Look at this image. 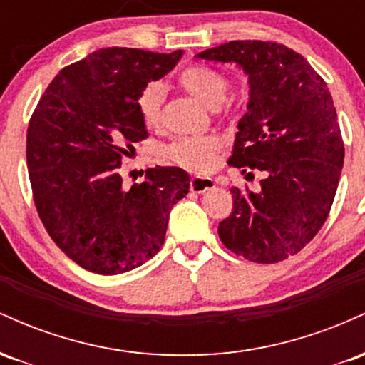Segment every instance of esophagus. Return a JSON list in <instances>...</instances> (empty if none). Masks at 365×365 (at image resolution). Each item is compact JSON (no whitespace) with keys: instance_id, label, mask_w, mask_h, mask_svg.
I'll use <instances>...</instances> for the list:
<instances>
[{"instance_id":"obj_1","label":"esophagus","mask_w":365,"mask_h":365,"mask_svg":"<svg viewBox=\"0 0 365 365\" xmlns=\"http://www.w3.org/2000/svg\"><path fill=\"white\" fill-rule=\"evenodd\" d=\"M216 183L212 182V178H206V177H194L190 180V190L195 192V194H202V192L211 190L215 188Z\"/></svg>"}]
</instances>
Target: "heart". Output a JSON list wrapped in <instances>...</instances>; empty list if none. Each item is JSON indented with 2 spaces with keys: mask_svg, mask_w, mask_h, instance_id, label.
Instances as JSON below:
<instances>
[{
  "mask_svg": "<svg viewBox=\"0 0 365 365\" xmlns=\"http://www.w3.org/2000/svg\"><path fill=\"white\" fill-rule=\"evenodd\" d=\"M177 83L209 110L220 108L228 92V81L225 75L204 65H190L183 68L177 77ZM163 103L165 89L161 83L149 82L142 87L135 99V106L142 123L148 128L154 130L161 125ZM220 153L221 142L216 137H182L166 148V158L171 163L194 173L211 170Z\"/></svg>",
  "mask_w": 365,
  "mask_h": 365,
  "instance_id": "obj_1",
  "label": "heart"
}]
</instances>
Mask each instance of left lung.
I'll list each match as a JSON object with an SVG mask.
<instances>
[{
    "label": "left lung",
    "instance_id": "1",
    "mask_svg": "<svg viewBox=\"0 0 365 365\" xmlns=\"http://www.w3.org/2000/svg\"><path fill=\"white\" fill-rule=\"evenodd\" d=\"M197 58L233 61L249 75L228 165L264 173L259 192L230 190L232 215L217 233L247 261L282 262L317 235L340 182L345 145L331 92L302 54L273 41H230Z\"/></svg>",
    "mask_w": 365,
    "mask_h": 365
}]
</instances>
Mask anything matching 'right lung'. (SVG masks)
<instances>
[{
	"label": "right lung",
	"instance_id": "right-lung-1",
	"mask_svg": "<svg viewBox=\"0 0 365 365\" xmlns=\"http://www.w3.org/2000/svg\"><path fill=\"white\" fill-rule=\"evenodd\" d=\"M183 51L104 48L65 66L41 96L27 128L32 197L54 244L83 269L120 274L158 254L171 207L190 178L175 166L123 188L121 158L148 139L135 99Z\"/></svg>",
	"mask_w": 365,
	"mask_h": 365
}]
</instances>
